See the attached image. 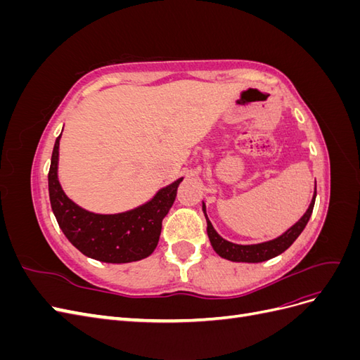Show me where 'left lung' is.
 Returning <instances> with one entry per match:
<instances>
[{
    "instance_id": "8db88e82",
    "label": "left lung",
    "mask_w": 360,
    "mask_h": 360,
    "mask_svg": "<svg viewBox=\"0 0 360 360\" xmlns=\"http://www.w3.org/2000/svg\"><path fill=\"white\" fill-rule=\"evenodd\" d=\"M315 197H317V186H315V192H314L312 201L309 204V209L300 217L299 222L294 224L290 230H287L278 238H274V240H270V242L258 243V245H236V243L225 240V238H222L214 231L212 222L209 221V217H207L205 204H202V212H204L205 221H207V234H209L210 243H212L213 249L216 250L217 255L225 258V259L237 261V263H261V261L278 257L279 254L284 252V250H287L294 243V240H296V238L300 236V233L303 231V228L307 226L309 217L312 214V210H314Z\"/></svg>"
}]
</instances>
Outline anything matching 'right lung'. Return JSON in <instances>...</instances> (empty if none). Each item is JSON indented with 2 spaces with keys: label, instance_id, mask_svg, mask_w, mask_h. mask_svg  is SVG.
Returning <instances> with one entry per match:
<instances>
[{
  "label": "right lung",
  "instance_id": "obj_1",
  "mask_svg": "<svg viewBox=\"0 0 360 360\" xmlns=\"http://www.w3.org/2000/svg\"><path fill=\"white\" fill-rule=\"evenodd\" d=\"M60 138L61 135L52 150L48 184L52 212L69 242L84 255L103 263H130L153 254L162 221L176 201L183 179L160 189L153 200L138 209L118 214L86 212L69 200L60 186L57 176Z\"/></svg>",
  "mask_w": 360,
  "mask_h": 360
}]
</instances>
